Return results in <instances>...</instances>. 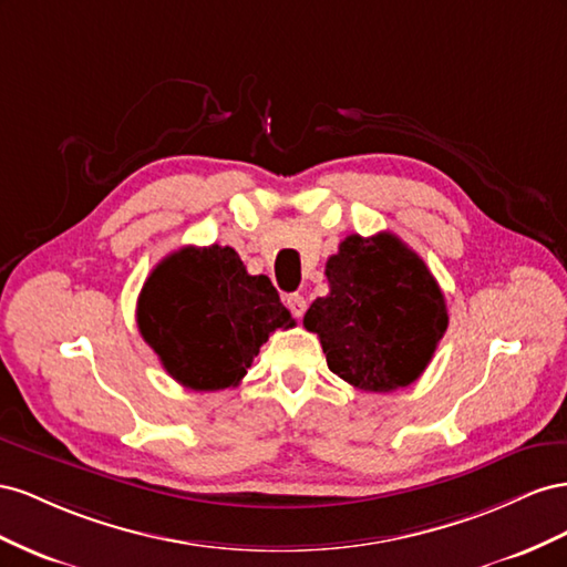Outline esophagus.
<instances>
[{
    "label": "esophagus",
    "instance_id": "34e87169",
    "mask_svg": "<svg viewBox=\"0 0 567 567\" xmlns=\"http://www.w3.org/2000/svg\"><path fill=\"white\" fill-rule=\"evenodd\" d=\"M285 303H287V309L292 311V316L295 318H301L303 316V311H306V299H303V295H287V299H285Z\"/></svg>",
    "mask_w": 567,
    "mask_h": 567
}]
</instances>
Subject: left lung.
Here are the masks:
<instances>
[{
	"label": "left lung",
	"mask_w": 567,
	"mask_h": 567,
	"mask_svg": "<svg viewBox=\"0 0 567 567\" xmlns=\"http://www.w3.org/2000/svg\"><path fill=\"white\" fill-rule=\"evenodd\" d=\"M330 295L318 297L303 328L318 334L328 368L363 392L415 382L446 332L440 285L392 233L349 235L328 258Z\"/></svg>",
	"instance_id": "8db88e82"
}]
</instances>
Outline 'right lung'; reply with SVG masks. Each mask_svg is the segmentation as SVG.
<instances>
[{
    "instance_id": "obj_1",
    "label": "right lung",
    "mask_w": 567,
    "mask_h": 567,
    "mask_svg": "<svg viewBox=\"0 0 567 567\" xmlns=\"http://www.w3.org/2000/svg\"><path fill=\"white\" fill-rule=\"evenodd\" d=\"M266 275H249L233 247H183L161 261L137 299V328L166 373L194 392L247 375L275 330L292 328Z\"/></svg>"
}]
</instances>
